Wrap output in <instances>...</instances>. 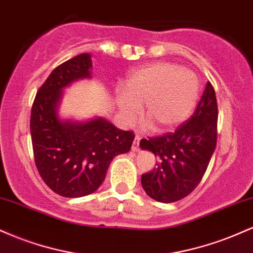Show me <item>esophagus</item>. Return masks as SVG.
Instances as JSON below:
<instances>
[{
	"label": "esophagus",
	"mask_w": 253,
	"mask_h": 253,
	"mask_svg": "<svg viewBox=\"0 0 253 253\" xmlns=\"http://www.w3.org/2000/svg\"><path fill=\"white\" fill-rule=\"evenodd\" d=\"M139 140H140V138H139V135H136L134 140H133V145H132L133 152H138L139 151Z\"/></svg>",
	"instance_id": "1"
}]
</instances>
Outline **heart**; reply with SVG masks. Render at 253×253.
I'll use <instances>...</instances> for the list:
<instances>
[{
  "label": "heart",
  "mask_w": 253,
  "mask_h": 253,
  "mask_svg": "<svg viewBox=\"0 0 253 253\" xmlns=\"http://www.w3.org/2000/svg\"><path fill=\"white\" fill-rule=\"evenodd\" d=\"M200 97V81L193 71L172 63H153L132 71L124 90L115 95L119 112L126 123H133L145 103L147 128L157 124L170 130L187 121Z\"/></svg>",
  "instance_id": "1"
}]
</instances>
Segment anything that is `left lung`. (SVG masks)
Instances as JSON below:
<instances>
[{
    "instance_id": "obj_1",
    "label": "left lung",
    "mask_w": 253,
    "mask_h": 253,
    "mask_svg": "<svg viewBox=\"0 0 253 253\" xmlns=\"http://www.w3.org/2000/svg\"><path fill=\"white\" fill-rule=\"evenodd\" d=\"M217 106L211 84L206 89L195 113L173 133L141 139L140 149L152 152L156 168L141 176V185L151 199L171 203L197 187L216 146Z\"/></svg>"
}]
</instances>
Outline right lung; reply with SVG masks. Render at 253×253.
<instances>
[{"label":"right lung","mask_w":253,"mask_h":253,"mask_svg":"<svg viewBox=\"0 0 253 253\" xmlns=\"http://www.w3.org/2000/svg\"><path fill=\"white\" fill-rule=\"evenodd\" d=\"M91 54L82 53L60 64L37 92L31 113L34 161L43 182L64 197H82L98 189L109 164L128 152L130 130L119 129L107 119H63L64 90L92 78Z\"/></svg>","instance_id":"1"}]
</instances>
